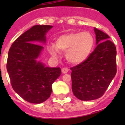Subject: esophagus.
Listing matches in <instances>:
<instances>
[{
	"label": "esophagus",
	"instance_id": "esophagus-1",
	"mask_svg": "<svg viewBox=\"0 0 125 125\" xmlns=\"http://www.w3.org/2000/svg\"><path fill=\"white\" fill-rule=\"evenodd\" d=\"M61 71H62V73L65 74V73H67L68 72L69 69H68L67 68H63L62 69Z\"/></svg>",
	"mask_w": 125,
	"mask_h": 125
}]
</instances>
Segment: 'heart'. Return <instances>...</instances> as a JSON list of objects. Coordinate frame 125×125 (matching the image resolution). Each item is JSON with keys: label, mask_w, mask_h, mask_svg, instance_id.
I'll list each match as a JSON object with an SVG mask.
<instances>
[{"label": "heart", "mask_w": 125, "mask_h": 125, "mask_svg": "<svg viewBox=\"0 0 125 125\" xmlns=\"http://www.w3.org/2000/svg\"><path fill=\"white\" fill-rule=\"evenodd\" d=\"M94 45V38L88 31L71 32L57 38L55 46H50L49 52L56 57L59 52H66V59L71 63L78 64L86 60Z\"/></svg>", "instance_id": "1"}]
</instances>
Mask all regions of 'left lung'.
Masks as SVG:
<instances>
[{
	"label": "left lung",
	"instance_id": "8db88e82",
	"mask_svg": "<svg viewBox=\"0 0 125 125\" xmlns=\"http://www.w3.org/2000/svg\"><path fill=\"white\" fill-rule=\"evenodd\" d=\"M97 46L88 59L71 68L72 90L79 100L90 101L105 93L116 73V48L106 33L94 27Z\"/></svg>",
	"mask_w": 125,
	"mask_h": 125
}]
</instances>
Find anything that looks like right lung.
<instances>
[{
    "mask_svg": "<svg viewBox=\"0 0 125 125\" xmlns=\"http://www.w3.org/2000/svg\"><path fill=\"white\" fill-rule=\"evenodd\" d=\"M52 25H34L13 42L8 53L7 69L13 89L24 100L41 103L50 97L52 84L61 75L59 68L45 67L36 59Z\"/></svg>",
    "mask_w": 125,
    "mask_h": 125,
    "instance_id": "add662e5",
    "label": "right lung"
}]
</instances>
